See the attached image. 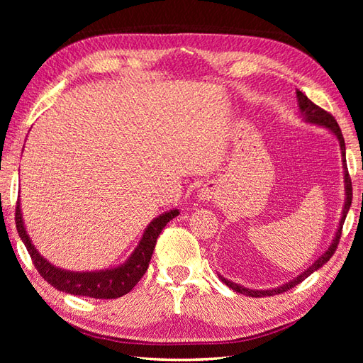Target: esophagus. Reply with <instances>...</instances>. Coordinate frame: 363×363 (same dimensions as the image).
<instances>
[{
    "instance_id": "esophagus-1",
    "label": "esophagus",
    "mask_w": 363,
    "mask_h": 363,
    "mask_svg": "<svg viewBox=\"0 0 363 363\" xmlns=\"http://www.w3.org/2000/svg\"><path fill=\"white\" fill-rule=\"evenodd\" d=\"M212 195H213V194H211L209 190H203L201 194H199V196H201V199H207V201H209V199L212 198Z\"/></svg>"
}]
</instances>
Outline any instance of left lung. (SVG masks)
<instances>
[{
	"instance_id": "1",
	"label": "left lung",
	"mask_w": 363,
	"mask_h": 363,
	"mask_svg": "<svg viewBox=\"0 0 363 363\" xmlns=\"http://www.w3.org/2000/svg\"><path fill=\"white\" fill-rule=\"evenodd\" d=\"M296 96H298L301 113L304 115L306 120L309 121V123H315V125H320V126H325V128L330 129L335 134V137L338 138V142H340V150H342V157H343V168H345V189H346V201H345V207H343V215H342V220H340V226H338L337 234L334 237L333 243H330V246L328 248V251L323 254L321 257H318L317 262H313V265L307 268L303 274H299L296 279L290 281L289 284H284V285H281V287L272 289V290H250V289L242 287V285H238V284H234V282L225 279V277H223V276H218L220 279L225 282L229 289L235 290L237 293H243V295L252 296V298L279 295V293H284V291H287V290H290L293 287H296V285L299 282H303L306 277H309L313 272H317L318 268H321L323 265H325L326 262L334 256V252H335L337 246H338V242H340L342 230H343V223L346 220V213H348L350 207H351V201H352V184H351V177H350V173H348V168H346V152H345L346 148H345V138H343V134H342V130H340V126H338V123L333 117V115H330L329 112H326L325 109H321L320 106L312 103L311 99L303 94V91L298 90L296 91Z\"/></svg>"
}]
</instances>
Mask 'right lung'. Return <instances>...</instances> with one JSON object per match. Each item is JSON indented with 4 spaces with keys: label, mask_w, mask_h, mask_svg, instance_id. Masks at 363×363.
<instances>
[{
    "label": "right lung",
    "mask_w": 363,
    "mask_h": 363,
    "mask_svg": "<svg viewBox=\"0 0 363 363\" xmlns=\"http://www.w3.org/2000/svg\"><path fill=\"white\" fill-rule=\"evenodd\" d=\"M179 215V211H169L160 215L156 220L150 223V226L145 229L140 243L133 252V256L128 259L126 264H123L112 269H103V272H90V273H73L65 272V269L56 268L51 265L48 260H45L38 251L30 243L26 234L25 225H23L20 201H17V209H15V225H17L18 235L25 243L29 252L33 264L37 268L38 274L43 279L52 285L54 289L60 291L70 293V295L89 296L96 299H115L126 295L134 289V285L140 281V277L146 273L150 267V260L152 251L156 248L157 237L160 235L162 229L167 226L169 220Z\"/></svg>",
    "instance_id": "obj_1"
}]
</instances>
